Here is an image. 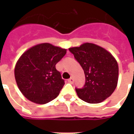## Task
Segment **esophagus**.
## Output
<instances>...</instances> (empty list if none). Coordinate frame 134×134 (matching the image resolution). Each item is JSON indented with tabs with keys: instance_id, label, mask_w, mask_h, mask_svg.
<instances>
[{
	"instance_id": "esophagus-1",
	"label": "esophagus",
	"mask_w": 134,
	"mask_h": 134,
	"mask_svg": "<svg viewBox=\"0 0 134 134\" xmlns=\"http://www.w3.org/2000/svg\"><path fill=\"white\" fill-rule=\"evenodd\" d=\"M68 82H70V83H71V84H72L73 82H74V79L72 78V77H71V78H70L68 80Z\"/></svg>"
}]
</instances>
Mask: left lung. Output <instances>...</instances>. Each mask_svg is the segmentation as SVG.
<instances>
[{"instance_id":"1","label":"left lung","mask_w":134,"mask_h":134,"mask_svg":"<svg viewBox=\"0 0 134 134\" xmlns=\"http://www.w3.org/2000/svg\"><path fill=\"white\" fill-rule=\"evenodd\" d=\"M69 51L84 70L85 83L75 88L80 98L89 103H98L111 96L117 86L118 66L107 50L91 43H85Z\"/></svg>"}]
</instances>
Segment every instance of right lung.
<instances>
[{"instance_id":"add662e5","label":"right lung","mask_w":134,"mask_h":134,"mask_svg":"<svg viewBox=\"0 0 134 134\" xmlns=\"http://www.w3.org/2000/svg\"><path fill=\"white\" fill-rule=\"evenodd\" d=\"M67 50L48 43L25 52L15 67V79L22 94L31 102L45 104L55 99L64 85L55 65Z\"/></svg>"}]
</instances>
